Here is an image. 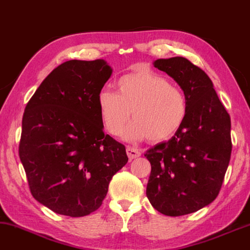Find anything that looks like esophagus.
Instances as JSON below:
<instances>
[{
    "label": "esophagus",
    "instance_id": "obj_1",
    "mask_svg": "<svg viewBox=\"0 0 250 250\" xmlns=\"http://www.w3.org/2000/svg\"><path fill=\"white\" fill-rule=\"evenodd\" d=\"M125 150H126V155H128V157H129L130 161H131V159H135L137 157H139V156L141 155V152H140L139 149L130 147V146L126 147Z\"/></svg>",
    "mask_w": 250,
    "mask_h": 250
}]
</instances>
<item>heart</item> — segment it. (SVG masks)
<instances>
[{"label": "heart", "instance_id": "1", "mask_svg": "<svg viewBox=\"0 0 250 250\" xmlns=\"http://www.w3.org/2000/svg\"><path fill=\"white\" fill-rule=\"evenodd\" d=\"M118 93L104 88L98 104L103 125L111 135H119L132 112V124L124 130L125 139L163 143L183 125L188 100L183 89L150 69H138L122 75Z\"/></svg>", "mask_w": 250, "mask_h": 250}]
</instances>
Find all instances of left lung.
Returning <instances> with one entry per match:
<instances>
[{
  "instance_id": "left-lung-1",
  "label": "left lung",
  "mask_w": 250,
  "mask_h": 250,
  "mask_svg": "<svg viewBox=\"0 0 250 250\" xmlns=\"http://www.w3.org/2000/svg\"><path fill=\"white\" fill-rule=\"evenodd\" d=\"M154 66L173 77L188 100L181 129L146 152L151 172L147 197L169 217L193 213L213 202L231 156V120L206 72L184 57L157 59Z\"/></svg>"
}]
</instances>
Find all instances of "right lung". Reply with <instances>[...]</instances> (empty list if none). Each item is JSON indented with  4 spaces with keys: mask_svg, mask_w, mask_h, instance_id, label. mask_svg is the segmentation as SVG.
I'll return each mask as SVG.
<instances>
[{
    "mask_svg": "<svg viewBox=\"0 0 250 250\" xmlns=\"http://www.w3.org/2000/svg\"><path fill=\"white\" fill-rule=\"evenodd\" d=\"M112 69L103 59L68 61L44 78L22 118L19 156L32 196L58 214L101 207L125 147L103 131L98 98Z\"/></svg>",
    "mask_w": 250,
    "mask_h": 250,
    "instance_id": "1",
    "label": "right lung"
}]
</instances>
